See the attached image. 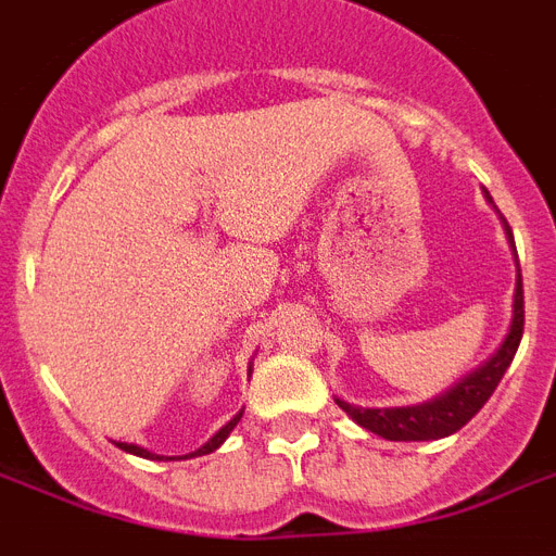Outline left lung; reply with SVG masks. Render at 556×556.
Returning a JSON list of instances; mask_svg holds the SVG:
<instances>
[{
	"label": "left lung",
	"instance_id": "obj_1",
	"mask_svg": "<svg viewBox=\"0 0 556 556\" xmlns=\"http://www.w3.org/2000/svg\"><path fill=\"white\" fill-rule=\"evenodd\" d=\"M505 231L511 237V228L505 225ZM522 325H526V302H522V279H517V293H514V319L511 331L500 345V351L491 356L489 363L480 365L477 371L448 388L445 394L428 400L419 405H403V408H356L345 400H337L345 414L363 428H368L371 434H380L386 440L394 442H410V440H440L466 426L468 419L489 403V396L494 394V388L503 380L505 368L511 365L514 354L520 349Z\"/></svg>",
	"mask_w": 556,
	"mask_h": 556
}]
</instances>
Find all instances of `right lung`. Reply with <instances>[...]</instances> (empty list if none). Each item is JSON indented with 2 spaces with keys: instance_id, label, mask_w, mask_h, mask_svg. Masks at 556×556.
<instances>
[{
  "instance_id": "obj_1",
  "label": "right lung",
  "mask_w": 556,
  "mask_h": 556,
  "mask_svg": "<svg viewBox=\"0 0 556 556\" xmlns=\"http://www.w3.org/2000/svg\"><path fill=\"white\" fill-rule=\"evenodd\" d=\"M239 417H242V410H239V414L231 419V422H225V426L219 428V431H216V434L211 437V440H207L205 445H202V448L191 451V454H185V457H160V454H153V451L142 448V445H130V442H116V445H119L122 451H128V454H137V457H146V459H188V457H202V454H211V451H216V448H219V445H223L225 440H228V434H231V431H233V426H237V422H239Z\"/></svg>"
}]
</instances>
